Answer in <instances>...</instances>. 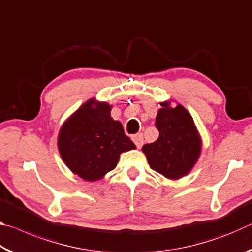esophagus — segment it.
I'll return each mask as SVG.
<instances>
[{"instance_id":"34e87169","label":"esophagus","mask_w":252,"mask_h":252,"mask_svg":"<svg viewBox=\"0 0 252 252\" xmlns=\"http://www.w3.org/2000/svg\"><path fill=\"white\" fill-rule=\"evenodd\" d=\"M132 140L135 143V146L139 149L143 146V135L142 133H136L134 135H132Z\"/></svg>"}]
</instances>
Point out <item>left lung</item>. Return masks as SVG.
<instances>
[{
    "instance_id": "obj_1",
    "label": "left lung",
    "mask_w": 252,
    "mask_h": 252,
    "mask_svg": "<svg viewBox=\"0 0 252 252\" xmlns=\"http://www.w3.org/2000/svg\"><path fill=\"white\" fill-rule=\"evenodd\" d=\"M172 100L160 102L156 118L160 134L153 143L144 144L150 168L170 180L188 176L197 163L202 150V139L197 126L185 106Z\"/></svg>"
}]
</instances>
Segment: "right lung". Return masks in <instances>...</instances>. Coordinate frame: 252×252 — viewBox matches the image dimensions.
<instances>
[{
    "label": "right lung",
    "instance_id": "add662e5",
    "mask_svg": "<svg viewBox=\"0 0 252 252\" xmlns=\"http://www.w3.org/2000/svg\"><path fill=\"white\" fill-rule=\"evenodd\" d=\"M112 105L91 97L63 122L58 149L63 162L85 181L103 179L117 167L120 155L135 149L120 121L111 117Z\"/></svg>",
    "mask_w": 252,
    "mask_h": 252
}]
</instances>
